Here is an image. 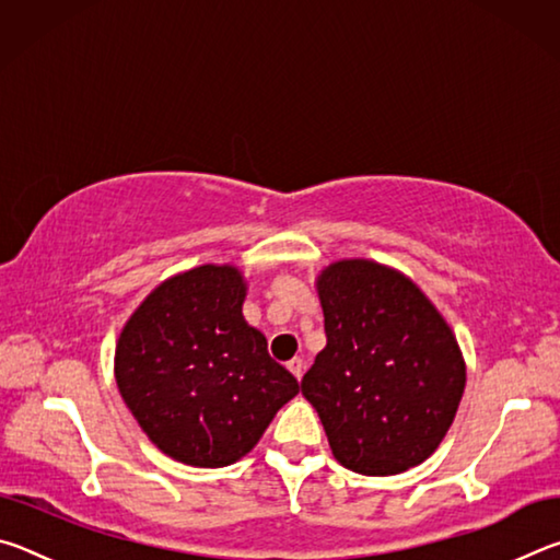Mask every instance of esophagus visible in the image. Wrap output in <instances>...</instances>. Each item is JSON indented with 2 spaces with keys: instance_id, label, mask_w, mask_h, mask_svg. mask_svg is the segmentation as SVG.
Returning a JSON list of instances; mask_svg holds the SVG:
<instances>
[{
  "instance_id": "esophagus-1",
  "label": "esophagus",
  "mask_w": 560,
  "mask_h": 560,
  "mask_svg": "<svg viewBox=\"0 0 560 560\" xmlns=\"http://www.w3.org/2000/svg\"><path fill=\"white\" fill-rule=\"evenodd\" d=\"M289 371L296 375V381H301V377H303V360L301 358L289 360Z\"/></svg>"
}]
</instances>
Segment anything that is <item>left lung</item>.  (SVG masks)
Listing matches in <instances>:
<instances>
[{"label": "left lung", "mask_w": 560, "mask_h": 560, "mask_svg": "<svg viewBox=\"0 0 560 560\" xmlns=\"http://www.w3.org/2000/svg\"><path fill=\"white\" fill-rule=\"evenodd\" d=\"M316 291L328 343L303 375L334 457L368 477L417 467L440 447L467 385L454 330L417 283L373 259H338Z\"/></svg>", "instance_id": "obj_1"}]
</instances>
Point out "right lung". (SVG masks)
Wrapping results in <instances>:
<instances>
[{
	"label": "right lung",
	"instance_id": "add662e5",
	"mask_svg": "<svg viewBox=\"0 0 560 560\" xmlns=\"http://www.w3.org/2000/svg\"><path fill=\"white\" fill-rule=\"evenodd\" d=\"M244 299L240 267L202 264L158 283L120 330V397L170 459L205 469L240 462L299 393L246 324Z\"/></svg>",
	"mask_w": 560,
	"mask_h": 560
}]
</instances>
